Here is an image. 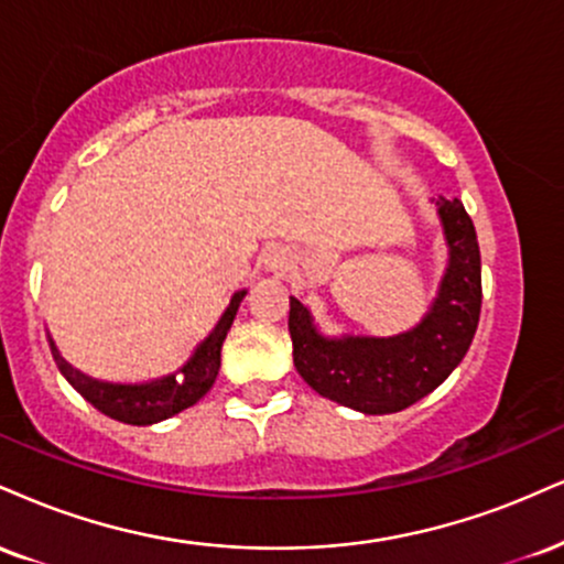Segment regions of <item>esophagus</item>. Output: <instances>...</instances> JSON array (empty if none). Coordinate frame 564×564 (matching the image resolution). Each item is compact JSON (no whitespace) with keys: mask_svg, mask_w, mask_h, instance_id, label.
<instances>
[{"mask_svg":"<svg viewBox=\"0 0 564 564\" xmlns=\"http://www.w3.org/2000/svg\"><path fill=\"white\" fill-rule=\"evenodd\" d=\"M289 264H291L289 252L283 247H270L268 252H264V268L273 270V273H278V270H286Z\"/></svg>","mask_w":564,"mask_h":564,"instance_id":"esophagus-1","label":"esophagus"}]
</instances>
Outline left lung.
Returning <instances> with one entry per match:
<instances>
[{
    "label": "left lung",
    "instance_id": "obj_1",
    "mask_svg": "<svg viewBox=\"0 0 564 564\" xmlns=\"http://www.w3.org/2000/svg\"><path fill=\"white\" fill-rule=\"evenodd\" d=\"M449 264L431 310L399 336L328 338L291 296L289 334L296 372L321 397L365 415H391L429 397L463 362L480 317V249L459 199L438 196Z\"/></svg>",
    "mask_w": 564,
    "mask_h": 564
}]
</instances>
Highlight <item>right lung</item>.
Here are the masks:
<instances>
[{
    "instance_id": "add662e5",
    "label": "right lung",
    "mask_w": 564,
    "mask_h": 564,
    "mask_svg": "<svg viewBox=\"0 0 564 564\" xmlns=\"http://www.w3.org/2000/svg\"><path fill=\"white\" fill-rule=\"evenodd\" d=\"M247 296V289L236 291L230 296V304L220 315V321L213 328L205 341L194 349V355L186 359V365L178 368L171 376L154 378L147 383H110V381H97V378H88L84 372L65 362V357L59 355V349L54 347L50 338V349L54 362L67 383L76 389L88 404H94L101 415L120 420L128 425H152L160 420H167L178 412L186 410L199 402L205 393L213 389L217 370H220V349L226 341L230 325H234L239 304Z\"/></svg>"
}]
</instances>
